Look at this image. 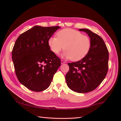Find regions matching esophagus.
<instances>
[{
  "label": "esophagus",
  "mask_w": 121,
  "mask_h": 121,
  "mask_svg": "<svg viewBox=\"0 0 121 121\" xmlns=\"http://www.w3.org/2000/svg\"><path fill=\"white\" fill-rule=\"evenodd\" d=\"M65 63V60H61V64H64Z\"/></svg>",
  "instance_id": "34e87169"
}]
</instances>
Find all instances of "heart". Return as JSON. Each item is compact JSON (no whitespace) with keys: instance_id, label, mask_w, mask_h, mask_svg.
I'll list each match as a JSON object with an SVG mask.
<instances>
[{"instance_id":"1","label":"heart","mask_w":121,"mask_h":121,"mask_svg":"<svg viewBox=\"0 0 121 121\" xmlns=\"http://www.w3.org/2000/svg\"><path fill=\"white\" fill-rule=\"evenodd\" d=\"M56 37H51L48 44L51 50L58 54L64 48L63 56L73 61H78L85 57L89 52L91 41L88 36L70 28L58 31Z\"/></svg>"}]
</instances>
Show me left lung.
Wrapping results in <instances>:
<instances>
[{
  "label": "left lung",
  "instance_id": "left-lung-1",
  "mask_svg": "<svg viewBox=\"0 0 121 121\" xmlns=\"http://www.w3.org/2000/svg\"><path fill=\"white\" fill-rule=\"evenodd\" d=\"M86 32L91 41L89 52L83 59L68 63L69 69L65 75L68 86L78 93L91 92L100 85L107 74L109 54L102 38L87 29Z\"/></svg>",
  "mask_w": 121,
  "mask_h": 121
}]
</instances>
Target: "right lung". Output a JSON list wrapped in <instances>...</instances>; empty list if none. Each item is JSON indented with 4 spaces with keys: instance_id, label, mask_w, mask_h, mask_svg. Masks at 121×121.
Segmentation results:
<instances>
[{
    "instance_id": "add662e5",
    "label": "right lung",
    "mask_w": 121,
    "mask_h": 121,
    "mask_svg": "<svg viewBox=\"0 0 121 121\" xmlns=\"http://www.w3.org/2000/svg\"><path fill=\"white\" fill-rule=\"evenodd\" d=\"M59 26H35L21 34L12 50V60L16 76L28 89L40 92L46 89L61 65L48 40Z\"/></svg>"
}]
</instances>
